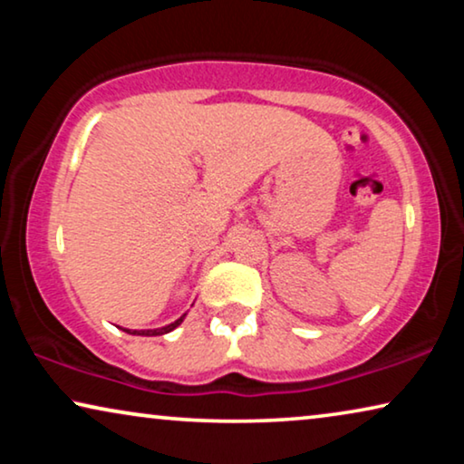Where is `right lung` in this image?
<instances>
[{
    "instance_id": "right-lung-1",
    "label": "right lung",
    "mask_w": 464,
    "mask_h": 464,
    "mask_svg": "<svg viewBox=\"0 0 464 464\" xmlns=\"http://www.w3.org/2000/svg\"><path fill=\"white\" fill-rule=\"evenodd\" d=\"M186 316V314H183ZM183 316L181 319H177L175 323H170V325H167V327H160V329H145V332H132L135 335H162V334H169V332H173V329L179 325V323L183 321ZM126 332L130 334V329H126Z\"/></svg>"
}]
</instances>
